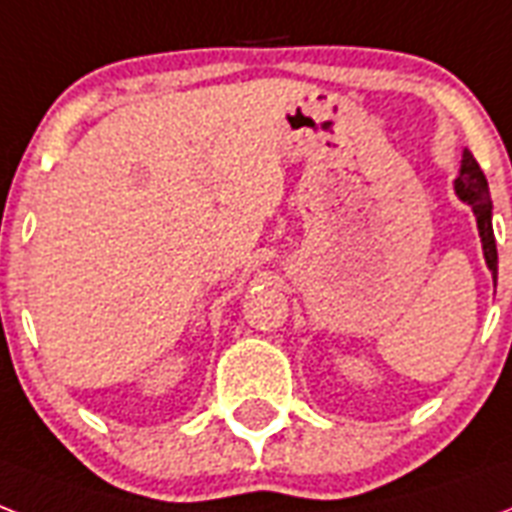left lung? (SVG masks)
Here are the masks:
<instances>
[{
	"label": "left lung",
	"mask_w": 512,
	"mask_h": 512,
	"mask_svg": "<svg viewBox=\"0 0 512 512\" xmlns=\"http://www.w3.org/2000/svg\"><path fill=\"white\" fill-rule=\"evenodd\" d=\"M454 189L473 208L475 221H478V235H481L483 256H486V264L491 269L494 285H497V240H494V229H491L489 181H486L481 165L475 162V157L467 149L462 154V168H459V178L454 181Z\"/></svg>",
	"instance_id": "obj_1"
}]
</instances>
